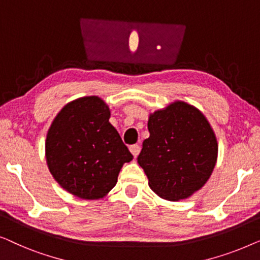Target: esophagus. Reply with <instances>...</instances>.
Returning a JSON list of instances; mask_svg holds the SVG:
<instances>
[{"mask_svg":"<svg viewBox=\"0 0 260 260\" xmlns=\"http://www.w3.org/2000/svg\"><path fill=\"white\" fill-rule=\"evenodd\" d=\"M130 151H131V154H133L135 157H136V156L140 154V151H141V147L138 144H134V145H130Z\"/></svg>","mask_w":260,"mask_h":260,"instance_id":"obj_1","label":"esophagus"}]
</instances>
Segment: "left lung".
Listing matches in <instances>:
<instances>
[{
    "instance_id": "obj_1",
    "label": "left lung",
    "mask_w": 260,
    "mask_h": 260,
    "mask_svg": "<svg viewBox=\"0 0 260 260\" xmlns=\"http://www.w3.org/2000/svg\"><path fill=\"white\" fill-rule=\"evenodd\" d=\"M150 136L137 162L151 190L169 201L193 195L207 182L218 158V142L200 110L176 101L150 113Z\"/></svg>"
}]
</instances>
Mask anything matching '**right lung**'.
I'll return each instance as SVG.
<instances>
[{
  "instance_id": "add662e5",
  "label": "right lung",
  "mask_w": 260,
  "mask_h": 260,
  "mask_svg": "<svg viewBox=\"0 0 260 260\" xmlns=\"http://www.w3.org/2000/svg\"><path fill=\"white\" fill-rule=\"evenodd\" d=\"M110 109L97 95L61 109L46 138V161L63 189L85 200L104 198L134 156L111 125Z\"/></svg>"
}]
</instances>
